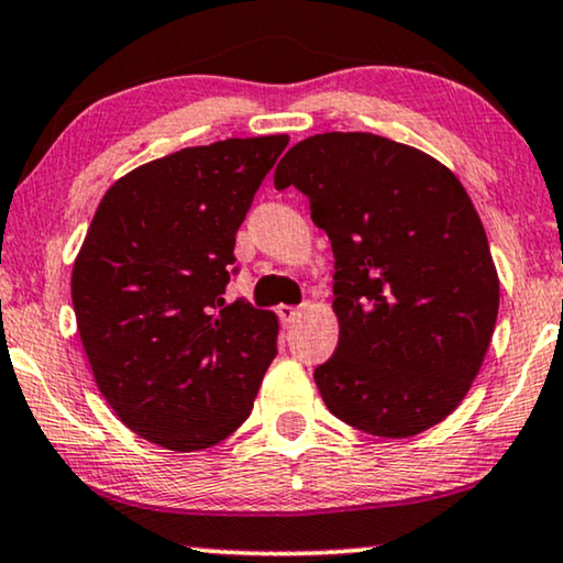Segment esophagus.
Masks as SVG:
<instances>
[{"instance_id":"esophagus-1","label":"esophagus","mask_w":563,"mask_h":563,"mask_svg":"<svg viewBox=\"0 0 563 563\" xmlns=\"http://www.w3.org/2000/svg\"><path fill=\"white\" fill-rule=\"evenodd\" d=\"M279 318H282V322L284 325H291V322H295L299 314H302V310H299V307H291V305H279Z\"/></svg>"}]
</instances>
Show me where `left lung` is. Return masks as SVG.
I'll return each instance as SVG.
<instances>
[{
	"instance_id": "1",
	"label": "left lung",
	"mask_w": 563,
	"mask_h": 563,
	"mask_svg": "<svg viewBox=\"0 0 563 563\" xmlns=\"http://www.w3.org/2000/svg\"><path fill=\"white\" fill-rule=\"evenodd\" d=\"M297 187L335 256L338 349L314 368L338 420L410 438L456 410L495 333L499 279L466 189L428 153L372 133L291 145L274 174Z\"/></svg>"
}]
</instances>
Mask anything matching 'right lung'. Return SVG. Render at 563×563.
Returning a JSON list of instances; mask_svg holds the SVG:
<instances>
[{"label": "right lung", "mask_w": 563, "mask_h": 563, "mask_svg": "<svg viewBox=\"0 0 563 563\" xmlns=\"http://www.w3.org/2000/svg\"><path fill=\"white\" fill-rule=\"evenodd\" d=\"M289 135L228 137L133 168L107 189L71 299L102 397L145 441L202 451L238 430L279 320L225 302L235 233Z\"/></svg>", "instance_id": "right-lung-1"}]
</instances>
